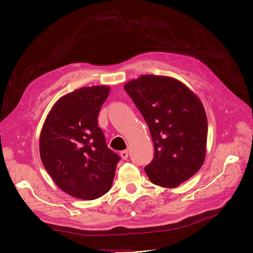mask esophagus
I'll return each mask as SVG.
<instances>
[{
	"mask_svg": "<svg viewBox=\"0 0 253 253\" xmlns=\"http://www.w3.org/2000/svg\"><path fill=\"white\" fill-rule=\"evenodd\" d=\"M120 156H121L122 159H127V156H128L127 151H126V150L121 151V152H120Z\"/></svg>",
	"mask_w": 253,
	"mask_h": 253,
	"instance_id": "obj_1",
	"label": "esophagus"
}]
</instances>
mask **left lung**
<instances>
[{
	"instance_id": "left-lung-1",
	"label": "left lung",
	"mask_w": 253,
	"mask_h": 253,
	"mask_svg": "<svg viewBox=\"0 0 253 253\" xmlns=\"http://www.w3.org/2000/svg\"><path fill=\"white\" fill-rule=\"evenodd\" d=\"M125 89L149 126L154 158L144 168L157 186L175 188L201 169L206 157L208 121L202 101L179 80L142 75Z\"/></svg>"
}]
</instances>
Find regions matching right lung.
Wrapping results in <instances>:
<instances>
[{
  "mask_svg": "<svg viewBox=\"0 0 253 253\" xmlns=\"http://www.w3.org/2000/svg\"><path fill=\"white\" fill-rule=\"evenodd\" d=\"M110 89L86 86L62 96L40 134L44 168L63 192L80 200H96L109 192L120 160L98 126V114Z\"/></svg>",
  "mask_w": 253,
  "mask_h": 253,
  "instance_id": "add662e5",
  "label": "right lung"
}]
</instances>
